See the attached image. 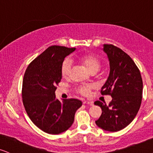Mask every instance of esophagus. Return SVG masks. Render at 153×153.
<instances>
[{
	"label": "esophagus",
	"instance_id": "obj_1",
	"mask_svg": "<svg viewBox=\"0 0 153 153\" xmlns=\"http://www.w3.org/2000/svg\"><path fill=\"white\" fill-rule=\"evenodd\" d=\"M83 103H84V104L88 105H94L93 101H83Z\"/></svg>",
	"mask_w": 153,
	"mask_h": 153
}]
</instances>
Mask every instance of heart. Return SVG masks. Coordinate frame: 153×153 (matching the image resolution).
Instances as JSON below:
<instances>
[{
    "label": "heart",
    "instance_id": "1",
    "mask_svg": "<svg viewBox=\"0 0 153 153\" xmlns=\"http://www.w3.org/2000/svg\"><path fill=\"white\" fill-rule=\"evenodd\" d=\"M79 60L82 62L91 73H96L99 71L101 66V60L93 54H86L81 55ZM72 62L69 58H66L61 65V74L63 78H69L71 72ZM94 88L93 84H82L76 87V91L82 96H88L90 91Z\"/></svg>",
    "mask_w": 153,
    "mask_h": 153
}]
</instances>
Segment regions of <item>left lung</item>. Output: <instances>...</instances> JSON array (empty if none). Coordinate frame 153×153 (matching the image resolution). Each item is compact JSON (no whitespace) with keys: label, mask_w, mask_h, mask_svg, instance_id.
<instances>
[{"label":"left lung","mask_w":153,"mask_h":153,"mask_svg":"<svg viewBox=\"0 0 153 153\" xmlns=\"http://www.w3.org/2000/svg\"><path fill=\"white\" fill-rule=\"evenodd\" d=\"M110 62V74L101 88L102 95H110L106 105L94 102L102 109L96 124L105 131L116 132L133 121L140 109L143 98V80L140 70L128 54L113 45H103Z\"/></svg>","instance_id":"left-lung-1"}]
</instances>
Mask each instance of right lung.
Instances as JSON below:
<instances>
[{
  "mask_svg": "<svg viewBox=\"0 0 153 153\" xmlns=\"http://www.w3.org/2000/svg\"><path fill=\"white\" fill-rule=\"evenodd\" d=\"M76 48L53 45L27 66L22 80L25 109L37 127L49 134H59L69 129L82 102L76 99H56V85L61 82V65Z\"/></svg>",
  "mask_w": 153,
  "mask_h": 153,
  "instance_id": "1",
  "label": "right lung"
}]
</instances>
